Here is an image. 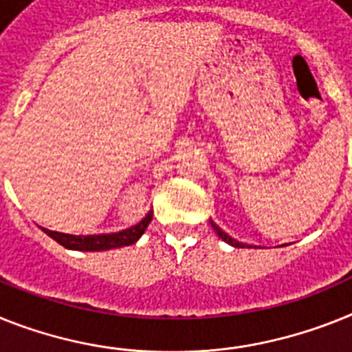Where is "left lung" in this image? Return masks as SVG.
Returning <instances> with one entry per match:
<instances>
[{
  "label": "left lung",
  "instance_id": "obj_1",
  "mask_svg": "<svg viewBox=\"0 0 352 352\" xmlns=\"http://www.w3.org/2000/svg\"><path fill=\"white\" fill-rule=\"evenodd\" d=\"M211 227L212 229H214V232H217L218 234V238H221V240L226 241V243H229V245H232V247H238V249H240V247H245L243 243H240V241H236V240H232L231 236L229 234H226V232L221 231L220 227L217 226V223H214V221H211Z\"/></svg>",
  "mask_w": 352,
  "mask_h": 352
}]
</instances>
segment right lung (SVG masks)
<instances>
[{
	"mask_svg": "<svg viewBox=\"0 0 352 352\" xmlns=\"http://www.w3.org/2000/svg\"><path fill=\"white\" fill-rule=\"evenodd\" d=\"M153 212L150 211L138 226L126 229V231L116 232V234H100V236H73V234H64V232L57 231H48L44 229V232L53 238V240L60 243L62 247H66L69 250H84V252H100V250H111V249H120V247H126L140 240L143 236L144 229L148 227L152 221Z\"/></svg>",
	"mask_w": 352,
	"mask_h": 352,
	"instance_id": "obj_1",
	"label": "right lung"
}]
</instances>
